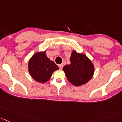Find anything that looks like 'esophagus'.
<instances>
[{"label":"esophagus","mask_w":122,"mask_h":122,"mask_svg":"<svg viewBox=\"0 0 122 122\" xmlns=\"http://www.w3.org/2000/svg\"><path fill=\"white\" fill-rule=\"evenodd\" d=\"M63 65L62 64L59 65V68H60V69H62V68H63Z\"/></svg>","instance_id":"obj_1"}]
</instances>
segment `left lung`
Returning a JSON list of instances; mask_svg holds the SVG:
<instances>
[{"mask_svg": "<svg viewBox=\"0 0 122 122\" xmlns=\"http://www.w3.org/2000/svg\"><path fill=\"white\" fill-rule=\"evenodd\" d=\"M70 61V65L63 68L68 81L75 86L87 83L94 74V66L91 60L85 54L73 51Z\"/></svg>", "mask_w": 122, "mask_h": 122, "instance_id": "obj_1", "label": "left lung"}]
</instances>
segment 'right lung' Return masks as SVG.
I'll return each instance as SVG.
<instances>
[{
    "instance_id": "add662e5",
    "label": "right lung",
    "mask_w": 122,
    "mask_h": 122,
    "mask_svg": "<svg viewBox=\"0 0 122 122\" xmlns=\"http://www.w3.org/2000/svg\"><path fill=\"white\" fill-rule=\"evenodd\" d=\"M46 53V51L35 53L30 59L28 63L31 76L41 83L48 81L53 72L59 69L57 65L47 57Z\"/></svg>"
}]
</instances>
